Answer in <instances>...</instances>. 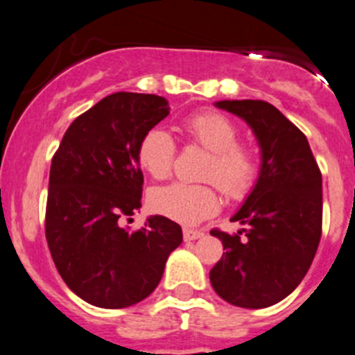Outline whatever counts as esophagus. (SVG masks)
Wrapping results in <instances>:
<instances>
[{
  "mask_svg": "<svg viewBox=\"0 0 355 355\" xmlns=\"http://www.w3.org/2000/svg\"><path fill=\"white\" fill-rule=\"evenodd\" d=\"M205 236L202 230H194V229H184V239L185 241H196V239H201Z\"/></svg>",
  "mask_w": 355,
  "mask_h": 355,
  "instance_id": "34e87169",
  "label": "esophagus"
}]
</instances>
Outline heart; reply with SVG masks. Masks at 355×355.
<instances>
[{"mask_svg": "<svg viewBox=\"0 0 355 355\" xmlns=\"http://www.w3.org/2000/svg\"><path fill=\"white\" fill-rule=\"evenodd\" d=\"M189 140L209 150L201 177L215 182L229 198H243L253 187L258 173L257 156L248 146L239 144V130L227 116L215 111L198 112L184 121ZM177 144L163 126H153L137 147L139 163L150 177L166 178L173 168ZM218 196L209 184L175 182L154 189L150 206L159 215L184 225H194L218 209Z\"/></svg>", "mask_w": 355, "mask_h": 355, "instance_id": "1", "label": "heart"}]
</instances>
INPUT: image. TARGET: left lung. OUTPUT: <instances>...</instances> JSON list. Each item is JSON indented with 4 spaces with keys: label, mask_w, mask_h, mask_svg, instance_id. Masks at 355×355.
Wrapping results in <instances>:
<instances>
[{
    "label": "left lung",
    "mask_w": 355,
    "mask_h": 355,
    "mask_svg": "<svg viewBox=\"0 0 355 355\" xmlns=\"http://www.w3.org/2000/svg\"><path fill=\"white\" fill-rule=\"evenodd\" d=\"M216 107L239 116L261 150L253 191L230 222L218 229L225 253L209 270L220 298L243 309H263L286 298L307 274L321 241L322 177L307 137L272 104L220 101Z\"/></svg>",
    "instance_id": "1"
}]
</instances>
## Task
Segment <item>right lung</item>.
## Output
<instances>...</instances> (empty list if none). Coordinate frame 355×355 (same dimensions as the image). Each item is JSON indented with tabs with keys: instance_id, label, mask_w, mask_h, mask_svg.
Instances as JSON below:
<instances>
[{
	"instance_id": "right-lung-1",
	"label": "right lung",
	"mask_w": 355,
	"mask_h": 355,
	"mask_svg": "<svg viewBox=\"0 0 355 355\" xmlns=\"http://www.w3.org/2000/svg\"><path fill=\"white\" fill-rule=\"evenodd\" d=\"M168 114L164 97L112 94L72 121L51 159L48 248L69 290L95 307L149 297L182 243L180 225L166 216H149L139 230L121 225L142 206L140 139Z\"/></svg>"
}]
</instances>
